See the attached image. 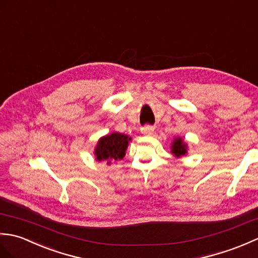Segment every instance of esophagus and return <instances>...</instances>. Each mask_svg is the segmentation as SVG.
Listing matches in <instances>:
<instances>
[{
  "instance_id": "1",
  "label": "esophagus",
  "mask_w": 258,
  "mask_h": 258,
  "mask_svg": "<svg viewBox=\"0 0 258 258\" xmlns=\"http://www.w3.org/2000/svg\"><path fill=\"white\" fill-rule=\"evenodd\" d=\"M153 131H154V128L152 127V125H150V124L145 125V127L141 129V133L144 134V135H146V136L153 135Z\"/></svg>"
}]
</instances>
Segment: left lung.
Masks as SVG:
<instances>
[{
    "mask_svg": "<svg viewBox=\"0 0 258 258\" xmlns=\"http://www.w3.org/2000/svg\"><path fill=\"white\" fill-rule=\"evenodd\" d=\"M186 145L183 142L181 138H176L172 142V146H171V152H172L175 157H182L186 154Z\"/></svg>",
    "mask_w": 258,
    "mask_h": 258,
    "instance_id": "1",
    "label": "left lung"
}]
</instances>
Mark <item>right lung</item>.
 Returning a JSON list of instances; mask_svg holds the SVG:
<instances>
[{"label":"right lung","instance_id":"right-lung-1","mask_svg":"<svg viewBox=\"0 0 258 258\" xmlns=\"http://www.w3.org/2000/svg\"><path fill=\"white\" fill-rule=\"evenodd\" d=\"M130 140L131 137L119 133H112L102 137L98 140L95 149L96 160L107 161L108 164H110L111 161L121 160L125 156V150Z\"/></svg>","mask_w":258,"mask_h":258}]
</instances>
